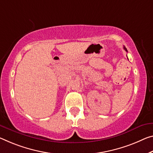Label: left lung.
I'll list each match as a JSON object with an SVG mask.
<instances>
[{
    "label": "left lung",
    "instance_id": "8db88e82",
    "mask_svg": "<svg viewBox=\"0 0 153 153\" xmlns=\"http://www.w3.org/2000/svg\"><path fill=\"white\" fill-rule=\"evenodd\" d=\"M124 49L125 50V51H126V52H127V48H125V46H124Z\"/></svg>",
    "mask_w": 153,
    "mask_h": 153
}]
</instances>
